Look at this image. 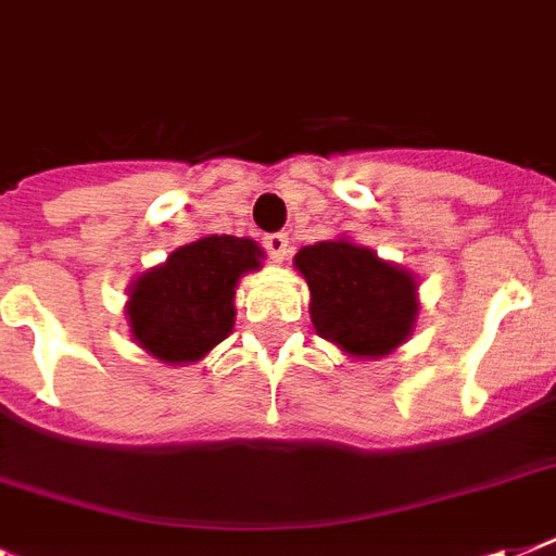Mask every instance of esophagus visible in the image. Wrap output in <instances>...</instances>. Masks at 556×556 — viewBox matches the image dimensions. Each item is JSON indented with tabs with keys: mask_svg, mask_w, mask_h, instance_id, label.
I'll return each instance as SVG.
<instances>
[{
	"mask_svg": "<svg viewBox=\"0 0 556 556\" xmlns=\"http://www.w3.org/2000/svg\"><path fill=\"white\" fill-rule=\"evenodd\" d=\"M262 244H265V251H268V256L274 262H282L288 256V251H291L286 233H268L262 239Z\"/></svg>",
	"mask_w": 556,
	"mask_h": 556,
	"instance_id": "1",
	"label": "esophagus"
}]
</instances>
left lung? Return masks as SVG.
<instances>
[{"mask_svg":"<svg viewBox=\"0 0 556 556\" xmlns=\"http://www.w3.org/2000/svg\"><path fill=\"white\" fill-rule=\"evenodd\" d=\"M312 291V323L352 357H383L413 334L418 286L409 270L349 239L308 244L294 256Z\"/></svg>","mask_w":556,"mask_h":556,"instance_id":"8db88e82","label":"left lung"}]
</instances>
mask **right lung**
I'll return each instance as SVG.
<instances>
[{"instance_id": "obj_1", "label": "right lung", "mask_w": 556, "mask_h": 556, "mask_svg": "<svg viewBox=\"0 0 556 556\" xmlns=\"http://www.w3.org/2000/svg\"><path fill=\"white\" fill-rule=\"evenodd\" d=\"M253 239L201 236L135 279L126 303L129 334L161 364H195L233 331L236 282L262 268Z\"/></svg>"}]
</instances>
